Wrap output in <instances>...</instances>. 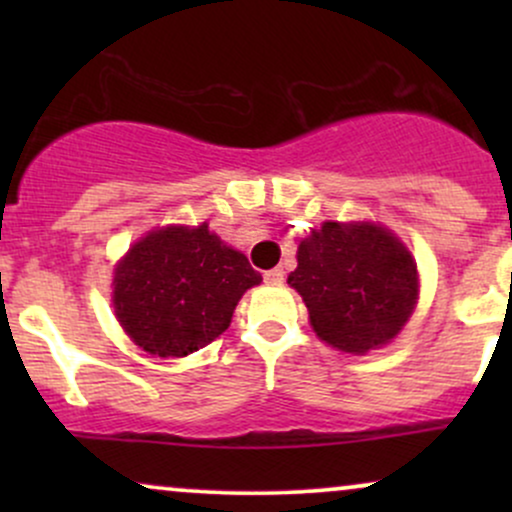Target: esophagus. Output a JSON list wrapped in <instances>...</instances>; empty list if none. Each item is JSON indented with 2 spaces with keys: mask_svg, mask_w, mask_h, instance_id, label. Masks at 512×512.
I'll use <instances>...</instances> for the list:
<instances>
[{
  "mask_svg": "<svg viewBox=\"0 0 512 512\" xmlns=\"http://www.w3.org/2000/svg\"><path fill=\"white\" fill-rule=\"evenodd\" d=\"M284 276H286V272L281 267L267 269V272H264V284L279 286V284H284Z\"/></svg>",
  "mask_w": 512,
  "mask_h": 512,
  "instance_id": "1",
  "label": "esophagus"
}]
</instances>
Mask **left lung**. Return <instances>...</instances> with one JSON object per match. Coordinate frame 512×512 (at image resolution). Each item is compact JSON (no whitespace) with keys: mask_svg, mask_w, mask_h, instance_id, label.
Returning <instances> with one entry per match:
<instances>
[{"mask_svg":"<svg viewBox=\"0 0 512 512\" xmlns=\"http://www.w3.org/2000/svg\"><path fill=\"white\" fill-rule=\"evenodd\" d=\"M289 284L308 305L317 337L349 354L390 342L419 298L414 257L373 223H322L298 245Z\"/></svg>","mask_w":512,"mask_h":512,"instance_id":"8db88e82","label":"left lung"}]
</instances>
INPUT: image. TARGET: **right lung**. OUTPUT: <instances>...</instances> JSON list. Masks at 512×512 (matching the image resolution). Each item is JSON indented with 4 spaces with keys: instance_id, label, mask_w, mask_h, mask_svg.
I'll return each mask as SVG.
<instances>
[{
    "instance_id": "obj_1",
    "label": "right lung",
    "mask_w": 512,
    "mask_h": 512,
    "mask_svg": "<svg viewBox=\"0 0 512 512\" xmlns=\"http://www.w3.org/2000/svg\"><path fill=\"white\" fill-rule=\"evenodd\" d=\"M262 281L243 252L207 223L168 226L139 240L115 269V315L144 351L187 356L231 325L245 291Z\"/></svg>"
}]
</instances>
